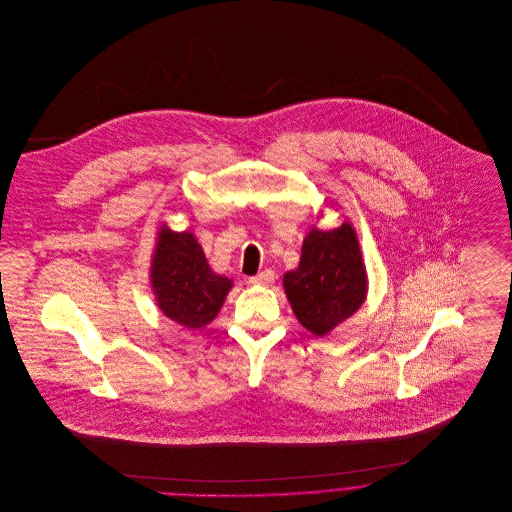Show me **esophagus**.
Masks as SVG:
<instances>
[{"mask_svg":"<svg viewBox=\"0 0 512 512\" xmlns=\"http://www.w3.org/2000/svg\"><path fill=\"white\" fill-rule=\"evenodd\" d=\"M274 282H276V274L272 270H264V272L250 278L252 286H272Z\"/></svg>","mask_w":512,"mask_h":512,"instance_id":"esophagus-1","label":"esophagus"}]
</instances>
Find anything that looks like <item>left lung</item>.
<instances>
[{"label": "left lung", "instance_id": "obj_1", "mask_svg": "<svg viewBox=\"0 0 512 512\" xmlns=\"http://www.w3.org/2000/svg\"><path fill=\"white\" fill-rule=\"evenodd\" d=\"M284 288L299 323L327 335L365 301L366 272L351 224L333 230L313 228L303 240L297 270L284 276Z\"/></svg>", "mask_w": 512, "mask_h": 512}]
</instances>
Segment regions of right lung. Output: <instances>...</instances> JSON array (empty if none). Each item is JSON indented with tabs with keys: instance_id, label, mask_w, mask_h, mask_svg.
Instances as JSON below:
<instances>
[{
	"instance_id": "obj_1",
	"label": "right lung",
	"mask_w": 512,
	"mask_h": 512,
	"mask_svg": "<svg viewBox=\"0 0 512 512\" xmlns=\"http://www.w3.org/2000/svg\"><path fill=\"white\" fill-rule=\"evenodd\" d=\"M151 284L161 311L179 325L201 329L211 323L232 288L217 276L191 232L161 228L151 262Z\"/></svg>"
}]
</instances>
